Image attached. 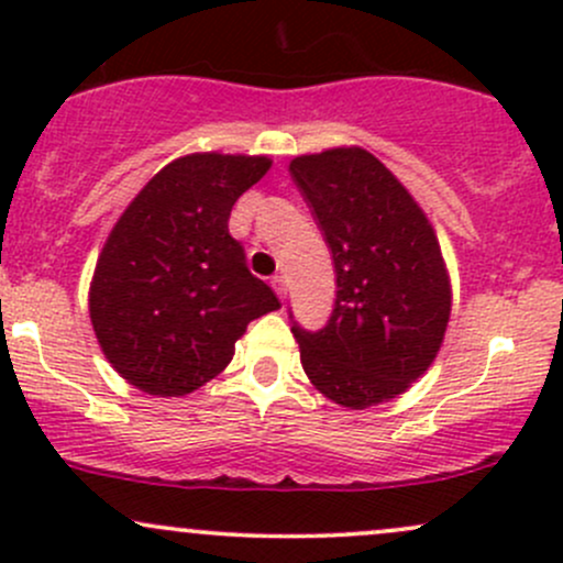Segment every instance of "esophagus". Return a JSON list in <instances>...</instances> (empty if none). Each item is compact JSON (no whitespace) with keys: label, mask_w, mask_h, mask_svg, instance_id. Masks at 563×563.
<instances>
[{"label":"esophagus","mask_w":563,"mask_h":563,"mask_svg":"<svg viewBox=\"0 0 563 563\" xmlns=\"http://www.w3.org/2000/svg\"><path fill=\"white\" fill-rule=\"evenodd\" d=\"M272 288H275V294L280 296V299H286V280H283V275L272 277Z\"/></svg>","instance_id":"34e87169"}]
</instances>
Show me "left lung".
<instances>
[{"label":"left lung","instance_id":"1","mask_svg":"<svg viewBox=\"0 0 563 563\" xmlns=\"http://www.w3.org/2000/svg\"><path fill=\"white\" fill-rule=\"evenodd\" d=\"M333 253L336 301L320 331L291 325L314 390L344 409L398 398L435 361L452 283L435 230L411 191L361 146L291 159Z\"/></svg>","mask_w":563,"mask_h":563}]
</instances>
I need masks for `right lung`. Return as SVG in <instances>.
I'll return each instance as SVG.
<instances>
[{
    "instance_id": "obj_1",
    "label": "right lung",
    "mask_w": 563,
    "mask_h": 563,
    "mask_svg": "<svg viewBox=\"0 0 563 563\" xmlns=\"http://www.w3.org/2000/svg\"><path fill=\"white\" fill-rule=\"evenodd\" d=\"M272 159L195 152L154 173L111 227L90 283V323L122 379L187 395L230 366L251 320L280 301L245 267L230 213Z\"/></svg>"
}]
</instances>
